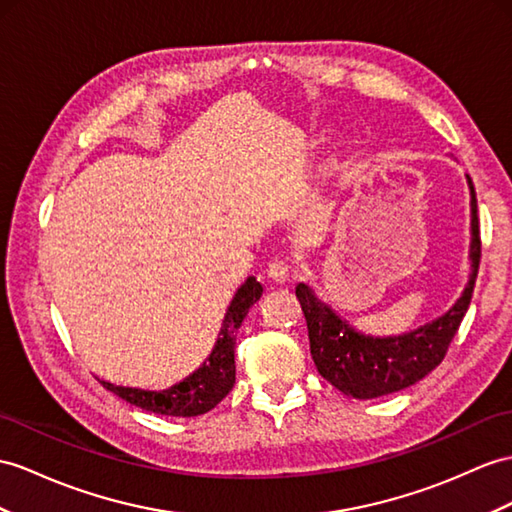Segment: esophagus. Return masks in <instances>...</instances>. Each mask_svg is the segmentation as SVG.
<instances>
[{
    "label": "esophagus",
    "instance_id": "34e87169",
    "mask_svg": "<svg viewBox=\"0 0 512 512\" xmlns=\"http://www.w3.org/2000/svg\"><path fill=\"white\" fill-rule=\"evenodd\" d=\"M267 276L271 280H276V282L282 284V282L289 280V276H291V265L286 263V260H282V258L271 260L269 267H267Z\"/></svg>",
    "mask_w": 512,
    "mask_h": 512
}]
</instances>
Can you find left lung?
I'll use <instances>...</instances> for the list:
<instances>
[{
  "label": "left lung",
  "instance_id": "obj_1",
  "mask_svg": "<svg viewBox=\"0 0 512 512\" xmlns=\"http://www.w3.org/2000/svg\"><path fill=\"white\" fill-rule=\"evenodd\" d=\"M467 184L471 195V273L465 291L441 317L404 334L373 336L356 330L350 321L336 315L334 308L319 299L308 284L299 282L295 286L308 326L310 356L321 378H326L334 389L356 400H373L408 389L441 365L469 308L480 265L478 204L469 176Z\"/></svg>",
  "mask_w": 512,
  "mask_h": 512
}]
</instances>
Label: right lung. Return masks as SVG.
<instances>
[{
  "label": "right lung",
  "mask_w": 512,
  "mask_h": 512,
  "mask_svg": "<svg viewBox=\"0 0 512 512\" xmlns=\"http://www.w3.org/2000/svg\"><path fill=\"white\" fill-rule=\"evenodd\" d=\"M260 295H263V286L256 282V278L249 276L232 297L213 352L206 356L204 363L193 373L169 386V389L145 391L136 389V386H117L106 380L99 382L104 384V389L119 395L121 400L130 402L132 406H139L147 410V413L167 417H197L208 413V410H213L232 391L236 380V330L241 328L247 310L258 302Z\"/></svg>",
  "instance_id": "right-lung-1"
}]
</instances>
